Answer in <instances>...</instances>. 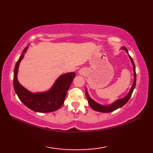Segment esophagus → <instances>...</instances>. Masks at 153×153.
Instances as JSON below:
<instances>
[{"instance_id":"obj_1","label":"esophagus","mask_w":153,"mask_h":153,"mask_svg":"<svg viewBox=\"0 0 153 153\" xmlns=\"http://www.w3.org/2000/svg\"><path fill=\"white\" fill-rule=\"evenodd\" d=\"M80 71V73H82V71H82V70H80V71Z\"/></svg>"}]
</instances>
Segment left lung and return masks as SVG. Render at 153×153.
Returning a JSON list of instances; mask_svg holds the SVG:
<instances>
[{
    "label": "left lung",
    "mask_w": 153,
    "mask_h": 153,
    "mask_svg": "<svg viewBox=\"0 0 153 153\" xmlns=\"http://www.w3.org/2000/svg\"><path fill=\"white\" fill-rule=\"evenodd\" d=\"M122 49L125 50L126 51L127 53H128V49L126 47H122ZM129 56V58L131 59V63L133 64V66H134V83H133L131 88L129 91V93L128 94V95L126 97H125L124 98H122L121 99H119L118 100H116L115 102H114L113 104H112L110 106H102V105H100L99 104L97 103L96 102L94 101L93 100H92L90 98L89 95H88V93H87V91H86V97L87 99V100H88V103L89 106L91 107V108L94 110H96V111H98V112H112V111H114L115 110L118 109L120 107L123 106V105H125V104L128 101L129 99H130V97L132 95V93L134 91V89L135 87V84H136V72H135V64L134 62V60H133L132 58Z\"/></svg>",
    "instance_id": "8db88e82"
}]
</instances>
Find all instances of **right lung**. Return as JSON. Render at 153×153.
Segmentation results:
<instances>
[{
	"label": "right lung",
	"mask_w": 153,
	"mask_h": 153,
	"mask_svg": "<svg viewBox=\"0 0 153 153\" xmlns=\"http://www.w3.org/2000/svg\"><path fill=\"white\" fill-rule=\"evenodd\" d=\"M27 47L24 48L16 64L14 71V87L19 100L29 108L38 112H51L60 108L63 105L68 89L74 79V72L62 75L52 89L47 92L32 93L22 86L17 79L19 64L24 58Z\"/></svg>",
	"instance_id": "1"
}]
</instances>
